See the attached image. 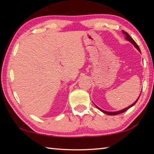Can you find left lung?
Listing matches in <instances>:
<instances>
[{
  "mask_svg": "<svg viewBox=\"0 0 154 154\" xmlns=\"http://www.w3.org/2000/svg\"><path fill=\"white\" fill-rule=\"evenodd\" d=\"M122 32H123V34H124L125 35V36H126V40H128V41H130V43H131L132 45H133L135 48H136L138 50H139L140 52V49H139V47L138 46V45L136 43V42H135V41L133 40V38H132L131 36H130L126 32H125V31H124V30H122ZM141 93V92H140ZM140 95H139V98H138L137 99V100L135 101V102L133 103V104H132L131 105H130L129 106H128V107H126V108H125V109H122V110H120V111H114V112H109V111H104V110H103V109H100L98 107V106H97L96 105H95L96 106V107L98 109H99V110L100 111H101L103 112V113H106V114H107V115H109V116H116V115H118V114H120V113H124V112H125V111H126L129 108H130V107H132V106H134L135 104H136V103L138 101V100H139V97H140Z\"/></svg>",
  "mask_w": 154,
  "mask_h": 154,
  "instance_id": "left-lung-1",
  "label": "left lung"
}]
</instances>
